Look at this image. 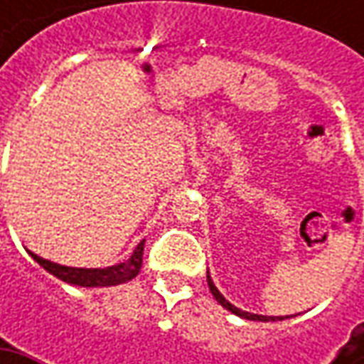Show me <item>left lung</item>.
I'll list each match as a JSON object with an SVG mask.
<instances>
[{
    "mask_svg": "<svg viewBox=\"0 0 364 364\" xmlns=\"http://www.w3.org/2000/svg\"><path fill=\"white\" fill-rule=\"evenodd\" d=\"M206 282H208V287H210V294L215 296V300L223 306V308H227L229 312H232V314L241 316V318H245V320H257V322H277V320H284V318H287V316H261V314H251V312H243V310H239L237 306H232L231 301L227 300L220 291L217 289V286L213 284V279H210V275L206 273Z\"/></svg>",
    "mask_w": 364,
    "mask_h": 364,
    "instance_id": "obj_1",
    "label": "left lung"
}]
</instances>
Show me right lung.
<instances>
[{
  "label": "right lung",
  "mask_w": 364,
  "mask_h": 364,
  "mask_svg": "<svg viewBox=\"0 0 364 364\" xmlns=\"http://www.w3.org/2000/svg\"><path fill=\"white\" fill-rule=\"evenodd\" d=\"M144 243L135 247V251L132 253V257L123 263L117 265H111L105 269H85V267H66V265H58V263H52L48 259L38 257L36 253L30 251V255L38 261L44 269L52 273L54 277L63 279L66 284H73V286H82V287H107V286H117V284H125L133 279L139 269H141V259H144Z\"/></svg>",
  "instance_id": "1"
}]
</instances>
